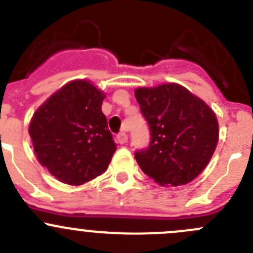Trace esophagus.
Returning <instances> with one entry per match:
<instances>
[{
	"label": "esophagus",
	"mask_w": 253,
	"mask_h": 253,
	"mask_svg": "<svg viewBox=\"0 0 253 253\" xmlns=\"http://www.w3.org/2000/svg\"><path fill=\"white\" fill-rule=\"evenodd\" d=\"M128 131V127H125L124 128V132H121V133L117 134V142H119L120 144H125L127 142V139H128V136H127L126 132Z\"/></svg>",
	"instance_id": "esophagus-1"
}]
</instances>
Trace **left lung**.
<instances>
[{"label": "left lung", "mask_w": 253, "mask_h": 253, "mask_svg": "<svg viewBox=\"0 0 253 253\" xmlns=\"http://www.w3.org/2000/svg\"><path fill=\"white\" fill-rule=\"evenodd\" d=\"M134 95L151 131L148 147L134 153L139 168L159 185L178 186L197 178L219 139L214 111L173 83L139 87Z\"/></svg>", "instance_id": "obj_1"}]
</instances>
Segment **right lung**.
<instances>
[{
	"mask_svg": "<svg viewBox=\"0 0 253 253\" xmlns=\"http://www.w3.org/2000/svg\"><path fill=\"white\" fill-rule=\"evenodd\" d=\"M105 95L86 80L59 89L36 111L29 134L39 163L69 185L104 173L116 151L101 106Z\"/></svg>",
	"mask_w": 253,
	"mask_h": 253,
	"instance_id": "right-lung-1",
	"label": "right lung"
}]
</instances>
